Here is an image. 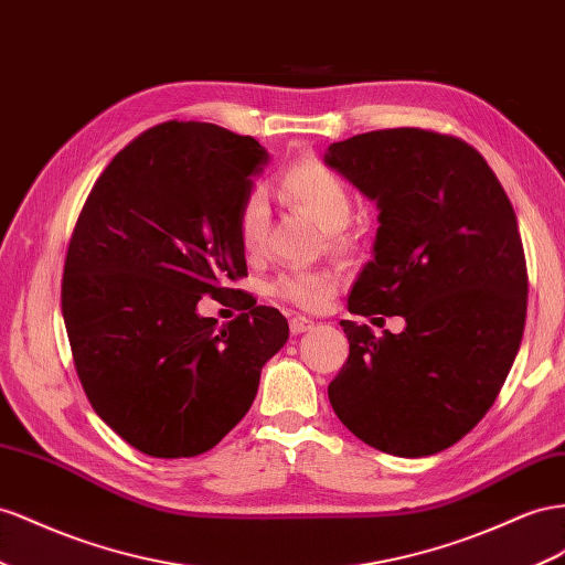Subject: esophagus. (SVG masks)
<instances>
[{
    "label": "esophagus",
    "instance_id": "esophagus-1",
    "mask_svg": "<svg viewBox=\"0 0 565 565\" xmlns=\"http://www.w3.org/2000/svg\"><path fill=\"white\" fill-rule=\"evenodd\" d=\"M313 328V320L307 318V316H292L289 318V330H292V334H301Z\"/></svg>",
    "mask_w": 565,
    "mask_h": 565
}]
</instances>
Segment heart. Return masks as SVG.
<instances>
[{
    "mask_svg": "<svg viewBox=\"0 0 565 565\" xmlns=\"http://www.w3.org/2000/svg\"><path fill=\"white\" fill-rule=\"evenodd\" d=\"M280 188L289 202L307 209L328 231L334 252H347L344 227L354 216V192L347 180L316 159H303L285 169ZM270 227V206L262 190H252L237 211V239L247 256L262 254ZM338 278L330 270H287L273 280L270 289L278 299L303 311H320L338 292Z\"/></svg>",
    "mask_w": 565,
    "mask_h": 565,
    "instance_id": "1",
    "label": "heart"
}]
</instances>
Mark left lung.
Here are the masks:
<instances>
[{"mask_svg": "<svg viewBox=\"0 0 565 565\" xmlns=\"http://www.w3.org/2000/svg\"><path fill=\"white\" fill-rule=\"evenodd\" d=\"M326 163L380 209L373 262L349 313L406 320L383 338L342 320L349 359L330 404L369 447L437 454L490 411L523 340L527 268L515 211L480 151L451 135L363 132L332 142Z\"/></svg>", "mask_w": 565, "mask_h": 565, "instance_id": "1", "label": "left lung"}]
</instances>
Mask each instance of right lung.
I'll return each mask as SVG.
<instances>
[{"label":"right lung","mask_w":565,"mask_h":565,"mask_svg":"<svg viewBox=\"0 0 565 565\" xmlns=\"http://www.w3.org/2000/svg\"><path fill=\"white\" fill-rule=\"evenodd\" d=\"M266 163L249 135L166 120L118 151L75 223L61 282L75 371L97 416L147 456L216 447L289 338L256 299L223 328L196 313L247 276L237 211Z\"/></svg>","instance_id":"obj_1"}]
</instances>
